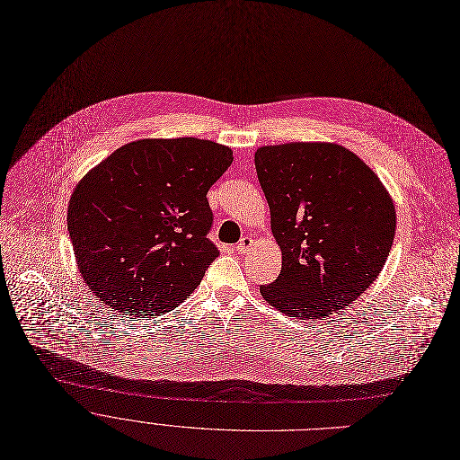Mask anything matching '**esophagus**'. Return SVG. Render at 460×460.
<instances>
[{"label": "esophagus", "mask_w": 460, "mask_h": 460, "mask_svg": "<svg viewBox=\"0 0 460 460\" xmlns=\"http://www.w3.org/2000/svg\"><path fill=\"white\" fill-rule=\"evenodd\" d=\"M252 246H253V239L252 237H243L239 241V244L235 246V250H237V253H248Z\"/></svg>", "instance_id": "1"}]
</instances>
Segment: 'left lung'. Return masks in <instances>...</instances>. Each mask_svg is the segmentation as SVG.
I'll list each match as a JSON object with an SVG mask.
<instances>
[{"mask_svg": "<svg viewBox=\"0 0 460 460\" xmlns=\"http://www.w3.org/2000/svg\"><path fill=\"white\" fill-rule=\"evenodd\" d=\"M255 170L283 255L279 278L259 287L288 317L321 319L360 297L381 273L397 214L383 181L337 143L266 145Z\"/></svg>", "mask_w": 460, "mask_h": 460, "instance_id": "left-lung-1", "label": "left lung"}]
</instances>
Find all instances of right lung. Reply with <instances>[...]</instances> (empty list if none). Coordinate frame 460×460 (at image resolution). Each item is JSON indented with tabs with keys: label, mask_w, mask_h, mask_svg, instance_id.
<instances>
[{
	"label": "right lung",
	"mask_w": 460,
	"mask_h": 460,
	"mask_svg": "<svg viewBox=\"0 0 460 460\" xmlns=\"http://www.w3.org/2000/svg\"><path fill=\"white\" fill-rule=\"evenodd\" d=\"M232 161L208 139H137L86 172L66 226L88 290L134 317L189 299L219 255L207 192Z\"/></svg>",
	"instance_id": "right-lung-1"
}]
</instances>
